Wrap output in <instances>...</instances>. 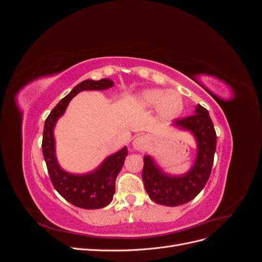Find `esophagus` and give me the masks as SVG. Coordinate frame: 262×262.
I'll use <instances>...</instances> for the list:
<instances>
[{
    "label": "esophagus",
    "mask_w": 262,
    "mask_h": 262,
    "mask_svg": "<svg viewBox=\"0 0 262 262\" xmlns=\"http://www.w3.org/2000/svg\"><path fill=\"white\" fill-rule=\"evenodd\" d=\"M148 143V139L145 136H139L138 138L134 139L133 141V147L137 150H142L144 149L147 146Z\"/></svg>",
    "instance_id": "obj_1"
}]
</instances>
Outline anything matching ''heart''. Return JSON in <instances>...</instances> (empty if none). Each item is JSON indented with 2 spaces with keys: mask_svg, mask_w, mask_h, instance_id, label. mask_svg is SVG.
<instances>
[{
  "mask_svg": "<svg viewBox=\"0 0 262 262\" xmlns=\"http://www.w3.org/2000/svg\"><path fill=\"white\" fill-rule=\"evenodd\" d=\"M141 104L147 108H157L163 118H173L179 115L184 107L180 95L175 91L147 90L142 92L139 97Z\"/></svg>",
  "mask_w": 262,
  "mask_h": 262,
  "instance_id": "obj_1",
  "label": "heart"
}]
</instances>
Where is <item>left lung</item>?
<instances>
[{
    "label": "left lung",
    "instance_id": "8db88e82",
    "mask_svg": "<svg viewBox=\"0 0 262 262\" xmlns=\"http://www.w3.org/2000/svg\"><path fill=\"white\" fill-rule=\"evenodd\" d=\"M173 125L189 130L196 140L198 153L192 168L182 176H169L157 167L152 157L145 156L142 171V179L150 200L167 207L185 204L200 193L211 175L216 148L213 122L208 110L201 105L195 107L194 115L176 119Z\"/></svg>",
    "mask_w": 262,
    "mask_h": 262
}]
</instances>
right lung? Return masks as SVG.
<instances>
[{"instance_id":"1","label":"right lung","mask_w":262,"mask_h":262,"mask_svg":"<svg viewBox=\"0 0 262 262\" xmlns=\"http://www.w3.org/2000/svg\"><path fill=\"white\" fill-rule=\"evenodd\" d=\"M112 86H114V82L108 78H102L100 81H83L59 101L45 121L41 146L52 185L67 201L82 209L105 208L112 202L116 178L122 168L125 156L128 155V148L124 146L119 152L108 156L97 169L90 173L73 175L63 170L57 162L53 129L75 95L82 91H101Z\"/></svg>"}]
</instances>
